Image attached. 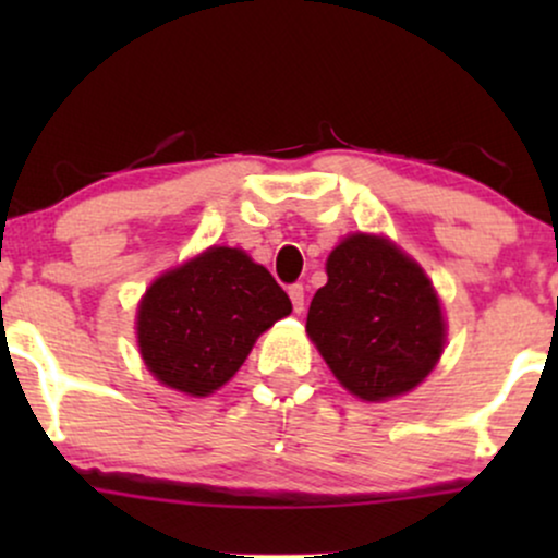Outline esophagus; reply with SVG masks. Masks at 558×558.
I'll return each mask as SVG.
<instances>
[{
    "mask_svg": "<svg viewBox=\"0 0 558 558\" xmlns=\"http://www.w3.org/2000/svg\"><path fill=\"white\" fill-rule=\"evenodd\" d=\"M288 296H291L293 312H304V286L293 283L291 288H288Z\"/></svg>",
    "mask_w": 558,
    "mask_h": 558,
    "instance_id": "obj_1",
    "label": "esophagus"
}]
</instances>
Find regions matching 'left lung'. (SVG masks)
Segmentation results:
<instances>
[{
    "label": "left lung",
    "mask_w": 558,
    "mask_h": 558,
    "mask_svg": "<svg viewBox=\"0 0 558 558\" xmlns=\"http://www.w3.org/2000/svg\"><path fill=\"white\" fill-rule=\"evenodd\" d=\"M306 332L343 388L383 401L425 380L444 351L446 325L417 262L386 239L356 233L332 248Z\"/></svg>",
    "instance_id": "obj_1"
}]
</instances>
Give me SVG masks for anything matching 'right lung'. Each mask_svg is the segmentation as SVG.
Returning a JSON list of instances; mask_svg holds the SVG:
<instances>
[{"label":"right lung","mask_w":558,"mask_h":558,"mask_svg":"<svg viewBox=\"0 0 558 558\" xmlns=\"http://www.w3.org/2000/svg\"><path fill=\"white\" fill-rule=\"evenodd\" d=\"M291 299L241 248L213 246L165 272L138 306V345L165 386L207 396L239 373L252 345Z\"/></svg>","instance_id":"right-lung-1"}]
</instances>
